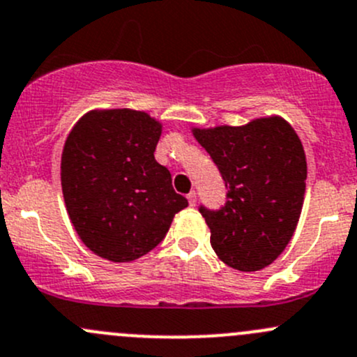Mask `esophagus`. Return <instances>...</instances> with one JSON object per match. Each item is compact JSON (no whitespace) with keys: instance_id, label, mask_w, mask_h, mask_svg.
<instances>
[{"instance_id":"34e87169","label":"esophagus","mask_w":357,"mask_h":357,"mask_svg":"<svg viewBox=\"0 0 357 357\" xmlns=\"http://www.w3.org/2000/svg\"><path fill=\"white\" fill-rule=\"evenodd\" d=\"M186 199H188V202H190V205H195V202H197V193L195 192H190L188 195H186Z\"/></svg>"}]
</instances>
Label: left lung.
<instances>
[{
  "instance_id": "1",
  "label": "left lung",
  "mask_w": 357,
  "mask_h": 357,
  "mask_svg": "<svg viewBox=\"0 0 357 357\" xmlns=\"http://www.w3.org/2000/svg\"><path fill=\"white\" fill-rule=\"evenodd\" d=\"M193 135L228 190L222 207H199L212 248L238 271L266 268L289 245L301 218L307 162L297 132L282 117H266Z\"/></svg>"
}]
</instances>
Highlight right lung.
<instances>
[{"label":"right lung","mask_w":357,"mask_h":357,"mask_svg":"<svg viewBox=\"0 0 357 357\" xmlns=\"http://www.w3.org/2000/svg\"><path fill=\"white\" fill-rule=\"evenodd\" d=\"M160 124L145 112H89L67 136L62 192L84 245L112 262L149 254L188 207L155 160Z\"/></svg>","instance_id":"right-lung-1"}]
</instances>
